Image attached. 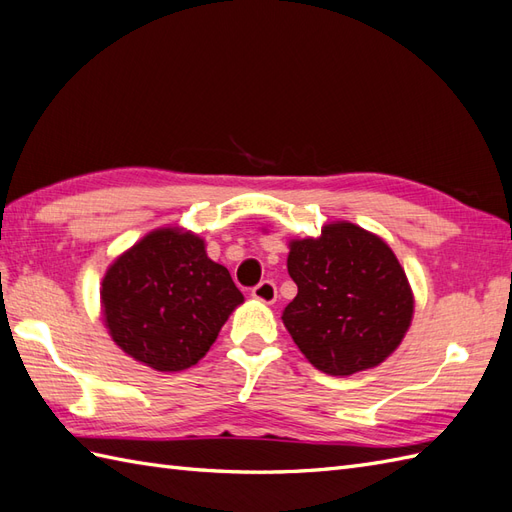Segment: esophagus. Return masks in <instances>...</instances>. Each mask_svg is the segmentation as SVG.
Listing matches in <instances>:
<instances>
[{"label":"esophagus","instance_id":"34e87169","mask_svg":"<svg viewBox=\"0 0 512 512\" xmlns=\"http://www.w3.org/2000/svg\"><path fill=\"white\" fill-rule=\"evenodd\" d=\"M252 295L258 299V302L273 304V302H276V297H278V289H276V284H273V280H263V282H258L254 286Z\"/></svg>","mask_w":512,"mask_h":512}]
</instances>
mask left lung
<instances>
[{"mask_svg": "<svg viewBox=\"0 0 512 512\" xmlns=\"http://www.w3.org/2000/svg\"><path fill=\"white\" fill-rule=\"evenodd\" d=\"M297 295L282 321L319 371L352 376L380 365L413 319V293L391 247L354 223H330L319 239L291 243Z\"/></svg>", "mask_w": 512, "mask_h": 512, "instance_id": "obj_1", "label": "left lung"}]
</instances>
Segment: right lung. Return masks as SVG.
Segmentation results:
<instances>
[{"instance_id": "right-lung-1", "label": "right lung", "mask_w": 512, "mask_h": 512, "mask_svg": "<svg viewBox=\"0 0 512 512\" xmlns=\"http://www.w3.org/2000/svg\"><path fill=\"white\" fill-rule=\"evenodd\" d=\"M243 302L230 271L204 241L171 228L147 234L102 282L104 319L123 352L158 371L193 367Z\"/></svg>"}]
</instances>
